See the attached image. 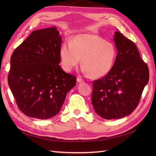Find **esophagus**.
Here are the masks:
<instances>
[{
    "mask_svg": "<svg viewBox=\"0 0 156 156\" xmlns=\"http://www.w3.org/2000/svg\"><path fill=\"white\" fill-rule=\"evenodd\" d=\"M77 82H84V80L80 77H78L77 78Z\"/></svg>",
    "mask_w": 156,
    "mask_h": 156,
    "instance_id": "1",
    "label": "esophagus"
}]
</instances>
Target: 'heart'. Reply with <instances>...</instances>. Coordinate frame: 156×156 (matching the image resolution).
I'll return each instance as SVG.
<instances>
[{
	"label": "heart",
	"mask_w": 156,
	"mask_h": 156,
	"mask_svg": "<svg viewBox=\"0 0 156 156\" xmlns=\"http://www.w3.org/2000/svg\"><path fill=\"white\" fill-rule=\"evenodd\" d=\"M117 48L111 41L94 34H79L59 49L62 68L71 72L80 62L82 71L92 78H98L111 71L117 56Z\"/></svg>",
	"instance_id": "b5f03b06"
}]
</instances>
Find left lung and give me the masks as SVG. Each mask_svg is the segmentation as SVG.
I'll return each instance as SVG.
<instances>
[{
    "mask_svg": "<svg viewBox=\"0 0 156 156\" xmlns=\"http://www.w3.org/2000/svg\"><path fill=\"white\" fill-rule=\"evenodd\" d=\"M113 39L118 51L115 64L107 75L93 81L91 101L95 112L108 120L125 117L136 108L150 77L134 43L119 31Z\"/></svg>",
    "mask_w": 156,
    "mask_h": 156,
    "instance_id": "obj_1",
    "label": "left lung"
}]
</instances>
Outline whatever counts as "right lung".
<instances>
[{
	"instance_id": "add662e5",
	"label": "right lung",
	"mask_w": 156,
	"mask_h": 156,
	"mask_svg": "<svg viewBox=\"0 0 156 156\" xmlns=\"http://www.w3.org/2000/svg\"><path fill=\"white\" fill-rule=\"evenodd\" d=\"M61 44L57 28H45L33 31L12 53L8 83L20 111L27 117H54L76 86L75 76L59 65Z\"/></svg>"
}]
</instances>
